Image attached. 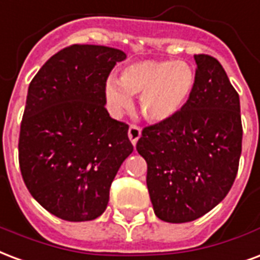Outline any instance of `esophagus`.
Masks as SVG:
<instances>
[{
	"label": "esophagus",
	"mask_w": 260,
	"mask_h": 260,
	"mask_svg": "<svg viewBox=\"0 0 260 260\" xmlns=\"http://www.w3.org/2000/svg\"><path fill=\"white\" fill-rule=\"evenodd\" d=\"M140 137H141V127L137 126V124H130V127H128V138H130L133 145L137 144Z\"/></svg>",
	"instance_id": "34e87169"
}]
</instances>
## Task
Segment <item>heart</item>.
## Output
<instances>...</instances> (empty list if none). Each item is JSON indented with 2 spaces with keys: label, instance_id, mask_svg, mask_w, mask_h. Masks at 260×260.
<instances>
[{
  "label": "heart",
  "instance_id": "b5f03b06",
  "mask_svg": "<svg viewBox=\"0 0 260 260\" xmlns=\"http://www.w3.org/2000/svg\"><path fill=\"white\" fill-rule=\"evenodd\" d=\"M196 72L185 61L141 60L126 66L120 78L105 83V99L114 114L132 104V95H140V108L146 119L163 122L179 112L192 94Z\"/></svg>",
  "mask_w": 260,
  "mask_h": 260
}]
</instances>
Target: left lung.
<instances>
[{
	"label": "left lung",
	"mask_w": 260,
	"mask_h": 260,
	"mask_svg": "<svg viewBox=\"0 0 260 260\" xmlns=\"http://www.w3.org/2000/svg\"><path fill=\"white\" fill-rule=\"evenodd\" d=\"M196 83L173 118L144 127L137 142L156 216L170 223L200 218L219 204L239 171L240 99L220 63L194 54Z\"/></svg>",
	"instance_id": "obj_1"
}]
</instances>
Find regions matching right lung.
<instances>
[{
  "mask_svg": "<svg viewBox=\"0 0 260 260\" xmlns=\"http://www.w3.org/2000/svg\"><path fill=\"white\" fill-rule=\"evenodd\" d=\"M124 58L119 49L71 45L49 58L28 86L19 166L31 196L57 218L100 216L133 152L128 124L105 108L107 79Z\"/></svg>",
  "mask_w": 260,
  "mask_h": 260,
  "instance_id": "add662e5",
  "label": "right lung"
}]
</instances>
